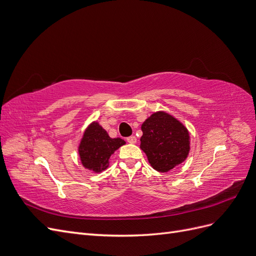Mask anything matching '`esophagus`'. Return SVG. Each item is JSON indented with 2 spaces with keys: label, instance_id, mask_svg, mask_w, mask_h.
<instances>
[{
  "label": "esophagus",
  "instance_id": "34e87169",
  "mask_svg": "<svg viewBox=\"0 0 256 256\" xmlns=\"http://www.w3.org/2000/svg\"><path fill=\"white\" fill-rule=\"evenodd\" d=\"M127 142L130 144H136V138L134 136H131L127 138Z\"/></svg>",
  "mask_w": 256,
  "mask_h": 256
}]
</instances>
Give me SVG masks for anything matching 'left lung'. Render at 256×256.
<instances>
[{
  "label": "left lung",
  "instance_id": "1",
  "mask_svg": "<svg viewBox=\"0 0 256 256\" xmlns=\"http://www.w3.org/2000/svg\"><path fill=\"white\" fill-rule=\"evenodd\" d=\"M141 129L140 147L156 171L168 172L188 157L189 132L172 115L162 111L154 113L142 124Z\"/></svg>",
  "mask_w": 256,
  "mask_h": 256
}]
</instances>
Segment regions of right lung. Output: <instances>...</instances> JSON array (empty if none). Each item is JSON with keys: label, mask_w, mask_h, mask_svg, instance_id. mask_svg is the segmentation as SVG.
<instances>
[{"label": "right lung", "mask_w": 256, "mask_h": 256, "mask_svg": "<svg viewBox=\"0 0 256 256\" xmlns=\"http://www.w3.org/2000/svg\"><path fill=\"white\" fill-rule=\"evenodd\" d=\"M125 143L120 138H110L97 122H92L85 130L78 150L83 166L95 173L104 171L114 152Z\"/></svg>", "instance_id": "1"}]
</instances>
